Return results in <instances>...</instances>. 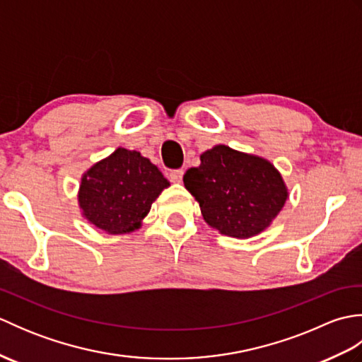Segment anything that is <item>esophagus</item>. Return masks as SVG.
Masks as SVG:
<instances>
[{
  "label": "esophagus",
  "mask_w": 362,
  "mask_h": 362,
  "mask_svg": "<svg viewBox=\"0 0 362 362\" xmlns=\"http://www.w3.org/2000/svg\"><path fill=\"white\" fill-rule=\"evenodd\" d=\"M169 179L174 183H180L183 179V169H173V171L169 173Z\"/></svg>",
  "instance_id": "34e87169"
}]
</instances>
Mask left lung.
<instances>
[{
	"label": "left lung",
	"mask_w": 362,
	"mask_h": 362,
	"mask_svg": "<svg viewBox=\"0 0 362 362\" xmlns=\"http://www.w3.org/2000/svg\"><path fill=\"white\" fill-rule=\"evenodd\" d=\"M183 183L202 216L222 235L250 238L263 232L283 209L288 189L267 160L219 144L205 151Z\"/></svg>",
	"instance_id": "8db88e82"
}]
</instances>
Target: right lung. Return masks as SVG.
Here are the masks:
<instances>
[{"label": "right lung", "instance_id": "obj_1", "mask_svg": "<svg viewBox=\"0 0 362 362\" xmlns=\"http://www.w3.org/2000/svg\"><path fill=\"white\" fill-rule=\"evenodd\" d=\"M169 182L140 152L118 148L83 174L79 189L82 214L109 235L140 228L152 202Z\"/></svg>", "mask_w": 362, "mask_h": 362}]
</instances>
